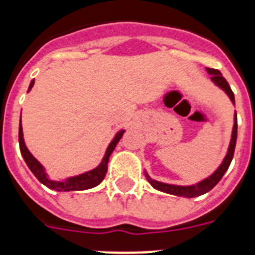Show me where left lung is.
<instances>
[{
	"instance_id": "obj_1",
	"label": "left lung",
	"mask_w": 255,
	"mask_h": 255,
	"mask_svg": "<svg viewBox=\"0 0 255 255\" xmlns=\"http://www.w3.org/2000/svg\"><path fill=\"white\" fill-rule=\"evenodd\" d=\"M209 74L212 75V82L215 83L216 85L221 88V89H224L226 92L227 96L230 97V100L231 102L235 103V97H234V92L231 91V88H230L229 83L226 82V79L222 76V74L216 69H207ZM236 138H238V119H236V112H235V123H234V128H233V135H231V141H230V147L229 150H227V154L225 157L224 162L221 163L220 167L215 171V172L212 173L211 176L204 179L203 181L198 182L197 185H191V186H179V185H170V184H164V182H159L155 181V180L150 179L148 176L147 173H145V176H147V180L149 181L150 185L153 186L157 190L164 191V193H167V194H172V195H179V197H185V198H194V197H199V195L204 194L207 191H209L211 189L215 188L216 185L218 184L222 176L225 175V172L229 168L230 163L233 161L234 157V152H235V145H236Z\"/></svg>"
}]
</instances>
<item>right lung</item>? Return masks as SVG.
Returning a JSON list of instances; mask_svg holds the SVG:
<instances>
[{
    "label": "right lung",
    "mask_w": 255,
    "mask_h": 255,
    "mask_svg": "<svg viewBox=\"0 0 255 255\" xmlns=\"http://www.w3.org/2000/svg\"><path fill=\"white\" fill-rule=\"evenodd\" d=\"M34 85V80H31L30 85H29L28 92L30 91L31 87ZM125 132V130H121L116 134V136L114 138V140L110 143L107 150L105 153V157H103L102 162L98 167H96L94 170L88 171V172L82 173L79 176L70 177V179L65 180V181H53V180H49L47 177V173L44 171L43 166L37 161V159L33 157L30 152L26 148L25 143H24V138H22V126H21V116H20V125H19V145H20V152H21L22 158L25 161V163L28 164V167L30 168V171L34 173V176L39 180L43 185H46L47 188L52 189V190L57 191H76V190H87V189H91L97 186L98 184L102 182V180L105 179L106 173H107V164L108 159H110V155L114 152V149L116 148L117 143L121 139L123 134Z\"/></svg>",
    "instance_id": "1"
}]
</instances>
